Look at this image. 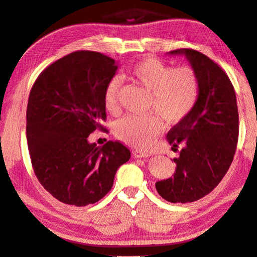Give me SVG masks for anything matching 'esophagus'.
Instances as JSON below:
<instances>
[{"label":"esophagus","mask_w":257,"mask_h":257,"mask_svg":"<svg viewBox=\"0 0 257 257\" xmlns=\"http://www.w3.org/2000/svg\"><path fill=\"white\" fill-rule=\"evenodd\" d=\"M133 156L135 158H148L150 154L145 153V152H142V151H140V150H135L133 152Z\"/></svg>","instance_id":"34e87169"}]
</instances>
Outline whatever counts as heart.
Instances as JSON below:
<instances>
[{
    "label": "heart",
    "mask_w": 257,
    "mask_h": 257,
    "mask_svg": "<svg viewBox=\"0 0 257 257\" xmlns=\"http://www.w3.org/2000/svg\"><path fill=\"white\" fill-rule=\"evenodd\" d=\"M130 75L137 84L151 91L149 109L159 113L167 123L184 120L197 104L200 80L192 67H173L156 58H145L130 68ZM119 90L120 81L114 77L105 89L104 101L107 111L117 109ZM158 116L124 117L116 125L117 138L134 148H149L162 129V120Z\"/></svg>",
    "instance_id": "b5f03b06"
}]
</instances>
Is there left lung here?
Wrapping results in <instances>:
<instances>
[{"instance_id":"8db88e82","label":"left lung","mask_w":257,"mask_h":257,"mask_svg":"<svg viewBox=\"0 0 257 257\" xmlns=\"http://www.w3.org/2000/svg\"><path fill=\"white\" fill-rule=\"evenodd\" d=\"M170 55H184L200 80L194 108L167 134L175 158L174 177L156 183L158 193L173 203L197 201L210 193L229 170L239 135L237 97L229 76L201 52L177 49Z\"/></svg>"}]
</instances>
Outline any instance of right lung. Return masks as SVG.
Listing matches in <instances>:
<instances>
[{
  "mask_svg": "<svg viewBox=\"0 0 257 257\" xmlns=\"http://www.w3.org/2000/svg\"><path fill=\"white\" fill-rule=\"evenodd\" d=\"M116 70L114 59L100 52L75 51L49 65L31 89L26 135L32 166L44 189L66 205L100 200L130 159L120 142L97 146L88 141L105 129V89Z\"/></svg>",
  "mask_w": 257,
  "mask_h": 257,
  "instance_id": "add662e5",
  "label": "right lung"
}]
</instances>
